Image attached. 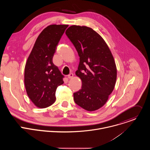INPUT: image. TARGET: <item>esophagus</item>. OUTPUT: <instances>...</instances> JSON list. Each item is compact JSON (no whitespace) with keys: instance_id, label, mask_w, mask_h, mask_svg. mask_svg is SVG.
I'll return each instance as SVG.
<instances>
[{"instance_id":"1","label":"esophagus","mask_w":150,"mask_h":150,"mask_svg":"<svg viewBox=\"0 0 150 150\" xmlns=\"http://www.w3.org/2000/svg\"><path fill=\"white\" fill-rule=\"evenodd\" d=\"M73 76H74V74H73L72 73H71V74H69L68 75V78L71 79V78H72Z\"/></svg>"}]
</instances>
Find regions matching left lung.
Masks as SVG:
<instances>
[{
    "label": "left lung",
    "instance_id": "obj_1",
    "mask_svg": "<svg viewBox=\"0 0 150 150\" xmlns=\"http://www.w3.org/2000/svg\"><path fill=\"white\" fill-rule=\"evenodd\" d=\"M79 56L76 75L81 89L74 93L76 104L87 111L103 107L115 86L117 69L114 57L104 39L91 28L72 25L65 32Z\"/></svg>",
    "mask_w": 150,
    "mask_h": 150
}]
</instances>
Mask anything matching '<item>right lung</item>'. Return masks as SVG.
Returning a JSON list of instances; mask_svg holds the SVG:
<instances>
[{"label": "right lung", "mask_w": 150, "mask_h": 150, "mask_svg": "<svg viewBox=\"0 0 150 150\" xmlns=\"http://www.w3.org/2000/svg\"><path fill=\"white\" fill-rule=\"evenodd\" d=\"M68 25H50L38 36L27 59L24 72L27 94L38 108H46L56 100V91L63 83L61 72L53 63L56 46Z\"/></svg>", "instance_id": "obj_1"}]
</instances>
